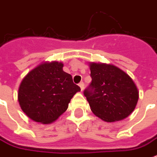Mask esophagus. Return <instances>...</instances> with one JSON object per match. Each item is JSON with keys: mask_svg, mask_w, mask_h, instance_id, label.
I'll return each mask as SVG.
<instances>
[{"mask_svg": "<svg viewBox=\"0 0 157 157\" xmlns=\"http://www.w3.org/2000/svg\"><path fill=\"white\" fill-rule=\"evenodd\" d=\"M79 86L81 87V91H83V90H84V82H81V83H79Z\"/></svg>", "mask_w": 157, "mask_h": 157, "instance_id": "esophagus-1", "label": "esophagus"}]
</instances>
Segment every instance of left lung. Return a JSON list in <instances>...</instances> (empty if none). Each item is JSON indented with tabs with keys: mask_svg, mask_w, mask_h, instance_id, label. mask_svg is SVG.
I'll return each mask as SVG.
<instances>
[{
	"mask_svg": "<svg viewBox=\"0 0 157 157\" xmlns=\"http://www.w3.org/2000/svg\"><path fill=\"white\" fill-rule=\"evenodd\" d=\"M90 68L92 81L84 94L94 114L107 122L129 117L139 100L131 77L112 64L90 63Z\"/></svg>",
	"mask_w": 157,
	"mask_h": 157,
	"instance_id": "8db88e82",
	"label": "left lung"
}]
</instances>
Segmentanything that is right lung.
Masks as SVG:
<instances>
[{"mask_svg": "<svg viewBox=\"0 0 157 157\" xmlns=\"http://www.w3.org/2000/svg\"><path fill=\"white\" fill-rule=\"evenodd\" d=\"M59 62L43 63L30 71L21 81L18 100L21 109L36 122L50 124L68 107L81 88Z\"/></svg>", "mask_w": 157, "mask_h": 157, "instance_id": "obj_1", "label": "right lung"}]
</instances>
